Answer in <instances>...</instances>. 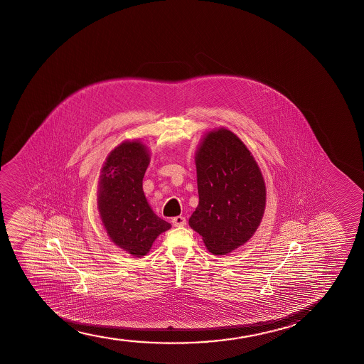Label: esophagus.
<instances>
[{"label":"esophagus","mask_w":364,"mask_h":364,"mask_svg":"<svg viewBox=\"0 0 364 364\" xmlns=\"http://www.w3.org/2000/svg\"><path fill=\"white\" fill-rule=\"evenodd\" d=\"M171 223H173L174 226H185L186 225V219H185L184 216H176V218H173Z\"/></svg>","instance_id":"obj_1"}]
</instances>
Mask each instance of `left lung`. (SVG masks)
Returning <instances> with one entry per match:
<instances>
[{
    "instance_id": "1",
    "label": "left lung",
    "mask_w": 364,
    "mask_h": 364,
    "mask_svg": "<svg viewBox=\"0 0 364 364\" xmlns=\"http://www.w3.org/2000/svg\"><path fill=\"white\" fill-rule=\"evenodd\" d=\"M199 204L189 225L211 254L228 255L246 244L266 208V185L254 155L226 128L205 133L195 150Z\"/></svg>"
}]
</instances>
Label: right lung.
<instances>
[{"mask_svg": "<svg viewBox=\"0 0 364 364\" xmlns=\"http://www.w3.org/2000/svg\"><path fill=\"white\" fill-rule=\"evenodd\" d=\"M150 151L139 139L124 140L100 169L97 209L113 244L134 257L149 252L155 239L171 228L150 208L143 178Z\"/></svg>", "mask_w": 364, "mask_h": 364, "instance_id": "right-lung-1", "label": "right lung"}]
</instances>
